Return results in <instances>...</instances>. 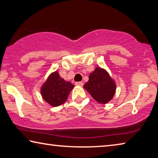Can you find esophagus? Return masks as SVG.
<instances>
[{
	"mask_svg": "<svg viewBox=\"0 0 158 158\" xmlns=\"http://www.w3.org/2000/svg\"><path fill=\"white\" fill-rule=\"evenodd\" d=\"M75 84L77 85H80V86H82V85H84V83L81 82V81H78V82H76Z\"/></svg>",
	"mask_w": 158,
	"mask_h": 158,
	"instance_id": "1",
	"label": "esophagus"
}]
</instances>
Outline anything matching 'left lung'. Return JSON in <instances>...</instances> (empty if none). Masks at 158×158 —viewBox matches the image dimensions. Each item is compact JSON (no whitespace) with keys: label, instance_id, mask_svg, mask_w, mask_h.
I'll return each instance as SVG.
<instances>
[{"label":"left lung","instance_id":"obj_1","mask_svg":"<svg viewBox=\"0 0 158 158\" xmlns=\"http://www.w3.org/2000/svg\"><path fill=\"white\" fill-rule=\"evenodd\" d=\"M93 98L100 104L109 102L116 92V84L107 72L101 68H96L90 74L89 80L84 85Z\"/></svg>","mask_w":158,"mask_h":158}]
</instances>
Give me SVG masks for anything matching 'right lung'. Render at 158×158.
<instances>
[{
  "label": "right lung",
  "instance_id": "1",
  "mask_svg": "<svg viewBox=\"0 0 158 158\" xmlns=\"http://www.w3.org/2000/svg\"><path fill=\"white\" fill-rule=\"evenodd\" d=\"M74 85L65 81L57 71L52 73L41 88L42 98L53 106L65 103Z\"/></svg>",
  "mask_w": 158,
  "mask_h": 158
}]
</instances>
